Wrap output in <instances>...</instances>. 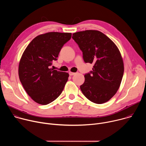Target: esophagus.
<instances>
[{"label": "esophagus", "instance_id": "esophagus-1", "mask_svg": "<svg viewBox=\"0 0 146 146\" xmlns=\"http://www.w3.org/2000/svg\"><path fill=\"white\" fill-rule=\"evenodd\" d=\"M69 75H70V76H73V75H74V74H76V73H73V72H70L69 73Z\"/></svg>", "mask_w": 146, "mask_h": 146}]
</instances>
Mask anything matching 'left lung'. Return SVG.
Instances as JSON below:
<instances>
[{
	"instance_id": "left-lung-1",
	"label": "left lung",
	"mask_w": 146,
	"mask_h": 146,
	"mask_svg": "<svg viewBox=\"0 0 146 146\" xmlns=\"http://www.w3.org/2000/svg\"><path fill=\"white\" fill-rule=\"evenodd\" d=\"M72 38L82 52L84 61L94 64L92 70L85 74V81L80 86L82 94L96 104L109 101L118 91L123 74V63L118 48L98 31L76 32Z\"/></svg>"
}]
</instances>
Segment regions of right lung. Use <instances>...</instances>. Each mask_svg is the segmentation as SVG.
<instances>
[{"label":"right lung","mask_w":146,"mask_h":146,"mask_svg":"<svg viewBox=\"0 0 146 146\" xmlns=\"http://www.w3.org/2000/svg\"><path fill=\"white\" fill-rule=\"evenodd\" d=\"M71 33L48 32L33 38L21 58L18 74L27 93L36 103L46 105L62 93L69 74L50 68L53 60L71 38Z\"/></svg>","instance_id":"1"}]
</instances>
